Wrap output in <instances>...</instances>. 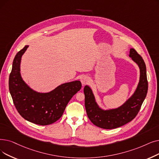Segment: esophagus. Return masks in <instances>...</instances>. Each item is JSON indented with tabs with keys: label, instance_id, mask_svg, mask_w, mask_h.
<instances>
[{
	"label": "esophagus",
	"instance_id": "esophagus-1",
	"mask_svg": "<svg viewBox=\"0 0 159 159\" xmlns=\"http://www.w3.org/2000/svg\"><path fill=\"white\" fill-rule=\"evenodd\" d=\"M89 80H90L89 77H88V76H86V75L83 76V77H81V79H80V81H81V83L82 85H85V84H88L89 82Z\"/></svg>",
	"mask_w": 159,
	"mask_h": 159
}]
</instances>
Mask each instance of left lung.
<instances>
[{
  "mask_svg": "<svg viewBox=\"0 0 159 159\" xmlns=\"http://www.w3.org/2000/svg\"><path fill=\"white\" fill-rule=\"evenodd\" d=\"M129 57L140 67V81L134 94L122 106L116 109L103 110L96 103L90 88L85 86L84 88L85 108L88 118L100 128L116 129L132 121L139 113L146 98L148 89L146 64L142 57L134 49H130Z\"/></svg>",
  "mask_w": 159,
  "mask_h": 159,
  "instance_id": "obj_1",
  "label": "left lung"
}]
</instances>
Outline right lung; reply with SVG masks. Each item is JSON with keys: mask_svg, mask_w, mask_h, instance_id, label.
Here are the masks:
<instances>
[{"mask_svg": "<svg viewBox=\"0 0 159 159\" xmlns=\"http://www.w3.org/2000/svg\"><path fill=\"white\" fill-rule=\"evenodd\" d=\"M28 45L19 51L13 61L9 77V89L17 112L24 119L40 125H50L58 120L72 97L82 87L79 80L61 84L45 93H38L30 88L20 74L22 55Z\"/></svg>", "mask_w": 159, "mask_h": 159, "instance_id": "obj_1", "label": "right lung"}]
</instances>
